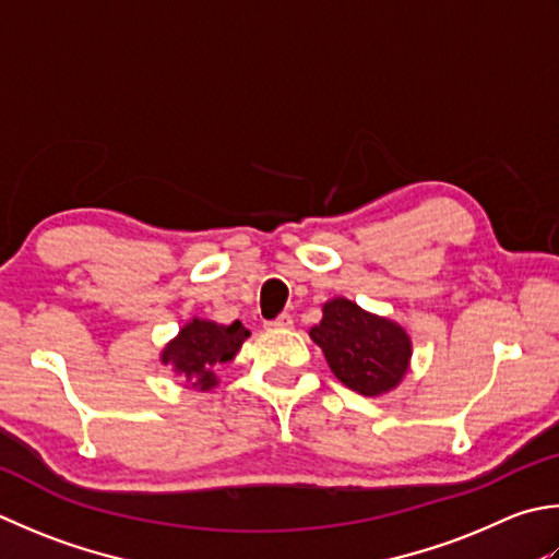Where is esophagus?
I'll return each mask as SVG.
<instances>
[{"label":"esophagus","mask_w":559,"mask_h":559,"mask_svg":"<svg viewBox=\"0 0 559 559\" xmlns=\"http://www.w3.org/2000/svg\"><path fill=\"white\" fill-rule=\"evenodd\" d=\"M293 326V317L288 314V312H283V314H278L276 320H271V322H266V330H271V332H281V330H290Z\"/></svg>","instance_id":"1"}]
</instances>
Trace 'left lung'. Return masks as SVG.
<instances>
[{
	"mask_svg": "<svg viewBox=\"0 0 559 559\" xmlns=\"http://www.w3.org/2000/svg\"><path fill=\"white\" fill-rule=\"evenodd\" d=\"M332 373L364 397L395 390L412 364V336L395 320L358 308L348 298L322 305V320L310 330Z\"/></svg>",
	"mask_w": 559,
	"mask_h": 559,
	"instance_id": "1",
	"label": "left lung"
}]
</instances>
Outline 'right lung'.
Listing matches in <instances>:
<instances>
[{
	"mask_svg": "<svg viewBox=\"0 0 559 559\" xmlns=\"http://www.w3.org/2000/svg\"><path fill=\"white\" fill-rule=\"evenodd\" d=\"M247 338L249 330L239 320L233 324H221L193 317L171 342L164 344L159 364L171 368L174 378L181 380V388L207 392L221 382L217 368L229 364Z\"/></svg>",
	"mask_w": 559,
	"mask_h": 559,
	"instance_id": "right-lung-1",
	"label": "right lung"
}]
</instances>
